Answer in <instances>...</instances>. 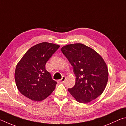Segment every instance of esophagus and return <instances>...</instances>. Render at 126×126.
Returning a JSON list of instances; mask_svg holds the SVG:
<instances>
[{
	"instance_id": "34e87169",
	"label": "esophagus",
	"mask_w": 126,
	"mask_h": 126,
	"mask_svg": "<svg viewBox=\"0 0 126 126\" xmlns=\"http://www.w3.org/2000/svg\"><path fill=\"white\" fill-rule=\"evenodd\" d=\"M65 79H66L65 77V76H63V77L61 78V79L59 80V81H61V82H62V83H63V82H64Z\"/></svg>"
}]
</instances>
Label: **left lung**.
Here are the masks:
<instances>
[{"mask_svg":"<svg viewBox=\"0 0 126 126\" xmlns=\"http://www.w3.org/2000/svg\"><path fill=\"white\" fill-rule=\"evenodd\" d=\"M73 67L76 83L68 91L77 102L86 103L103 93L108 82L105 62L93 49L81 43L68 44L61 48Z\"/></svg>","mask_w":126,"mask_h":126,"instance_id":"obj_1","label":"left lung"}]
</instances>
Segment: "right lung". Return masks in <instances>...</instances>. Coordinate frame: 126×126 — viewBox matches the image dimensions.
Masks as SVG:
<instances>
[{
    "label": "right lung",
    "mask_w": 126,
    "mask_h": 126,
    "mask_svg": "<svg viewBox=\"0 0 126 126\" xmlns=\"http://www.w3.org/2000/svg\"><path fill=\"white\" fill-rule=\"evenodd\" d=\"M59 47L50 43H40L30 48L19 62L15 70V81L25 97L41 101L54 90L57 83L53 80L45 65Z\"/></svg>",
    "instance_id": "1"
}]
</instances>
